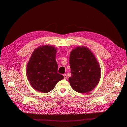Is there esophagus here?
<instances>
[{"instance_id":"1","label":"esophagus","mask_w":127,"mask_h":127,"mask_svg":"<svg viewBox=\"0 0 127 127\" xmlns=\"http://www.w3.org/2000/svg\"><path fill=\"white\" fill-rule=\"evenodd\" d=\"M64 79H67V75H66V74H64Z\"/></svg>"}]
</instances>
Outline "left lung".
I'll use <instances>...</instances> for the list:
<instances>
[{
    "label": "left lung",
    "instance_id": "obj_1",
    "mask_svg": "<svg viewBox=\"0 0 127 127\" xmlns=\"http://www.w3.org/2000/svg\"><path fill=\"white\" fill-rule=\"evenodd\" d=\"M71 76L69 78L73 90L79 93L90 92L100 80L101 67L96 57L87 47L78 46L70 52Z\"/></svg>",
    "mask_w": 127,
    "mask_h": 127
}]
</instances>
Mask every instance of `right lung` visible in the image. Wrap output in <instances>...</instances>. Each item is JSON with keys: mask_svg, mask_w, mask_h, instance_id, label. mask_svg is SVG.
I'll use <instances>...</instances> for the list:
<instances>
[{"mask_svg": "<svg viewBox=\"0 0 127 127\" xmlns=\"http://www.w3.org/2000/svg\"><path fill=\"white\" fill-rule=\"evenodd\" d=\"M57 49L43 45L34 50L27 64L26 75L30 85L37 91L48 93L64 78L58 73Z\"/></svg>", "mask_w": 127, "mask_h": 127, "instance_id": "1", "label": "right lung"}]
</instances>
